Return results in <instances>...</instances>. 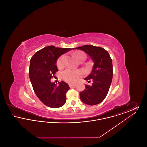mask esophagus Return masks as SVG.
I'll list each match as a JSON object with an SVG mask.
<instances>
[{
    "mask_svg": "<svg viewBox=\"0 0 147 147\" xmlns=\"http://www.w3.org/2000/svg\"><path fill=\"white\" fill-rule=\"evenodd\" d=\"M69 87H70V88H73V87H74V86H76V84H69Z\"/></svg>",
    "mask_w": 147,
    "mask_h": 147,
    "instance_id": "esophagus-1",
    "label": "esophagus"
}]
</instances>
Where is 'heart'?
Masks as SVG:
<instances>
[{
	"mask_svg": "<svg viewBox=\"0 0 147 147\" xmlns=\"http://www.w3.org/2000/svg\"><path fill=\"white\" fill-rule=\"evenodd\" d=\"M74 55L79 62L85 61L86 55L82 52L77 51L74 53ZM65 63V55H63L60 56L57 61V65L59 68H63ZM83 75V73L80 70H73L70 69H67L62 73V78L64 80L68 83H74L77 80Z\"/></svg>",
	"mask_w": 147,
	"mask_h": 147,
	"instance_id": "heart-1",
	"label": "heart"
}]
</instances>
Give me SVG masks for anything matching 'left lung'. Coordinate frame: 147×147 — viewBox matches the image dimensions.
<instances>
[{
  "instance_id": "obj_1",
  "label": "left lung",
  "mask_w": 147,
  "mask_h": 147,
  "mask_svg": "<svg viewBox=\"0 0 147 147\" xmlns=\"http://www.w3.org/2000/svg\"><path fill=\"white\" fill-rule=\"evenodd\" d=\"M74 49H80L91 57L94 64L91 73L84 79L91 85H85V89L80 92V98L85 104L97 105L106 98L112 82V59L104 49L92 45H84Z\"/></svg>"
}]
</instances>
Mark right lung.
Listing matches in <instances>:
<instances>
[{
    "label": "right lung",
    "mask_w": 147,
    "mask_h": 147,
    "mask_svg": "<svg viewBox=\"0 0 147 147\" xmlns=\"http://www.w3.org/2000/svg\"><path fill=\"white\" fill-rule=\"evenodd\" d=\"M71 49L47 46L36 52L30 60L29 77L34 90L49 107H60L66 102V93L70 89L68 84L63 81L56 84L51 83V79L58 71L56 65L58 58Z\"/></svg>",
    "instance_id": "right-lung-1"
}]
</instances>
